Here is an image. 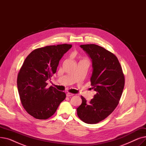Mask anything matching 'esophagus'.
I'll list each match as a JSON object with an SVG mask.
<instances>
[{
    "instance_id": "esophagus-1",
    "label": "esophagus",
    "mask_w": 146,
    "mask_h": 146,
    "mask_svg": "<svg viewBox=\"0 0 146 146\" xmlns=\"http://www.w3.org/2000/svg\"><path fill=\"white\" fill-rule=\"evenodd\" d=\"M73 95H74V94H71V93H67V94H66V96H68V97H69V96H73Z\"/></svg>"
}]
</instances>
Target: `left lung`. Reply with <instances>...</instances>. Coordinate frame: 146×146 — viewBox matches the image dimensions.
I'll return each mask as SVG.
<instances>
[{
    "mask_svg": "<svg viewBox=\"0 0 146 146\" xmlns=\"http://www.w3.org/2000/svg\"><path fill=\"white\" fill-rule=\"evenodd\" d=\"M80 47L92 60L90 82L96 94L89 102L81 96L82 103L77 113L82 121L94 124L105 119L116 108L124 87V75L117 57L111 52L96 44Z\"/></svg>",
    "mask_w": 146,
    "mask_h": 146,
    "instance_id": "8db88e82",
    "label": "left lung"
}]
</instances>
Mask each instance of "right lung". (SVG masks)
Instances as JSON below:
<instances>
[{"label": "right lung", "instance_id": "1", "mask_svg": "<svg viewBox=\"0 0 146 146\" xmlns=\"http://www.w3.org/2000/svg\"><path fill=\"white\" fill-rule=\"evenodd\" d=\"M71 44L46 46L34 50L25 58L17 78L22 105L36 119H46L56 112L66 94L46 82L56 72L59 61Z\"/></svg>", "mask_w": 146, "mask_h": 146}]
</instances>
